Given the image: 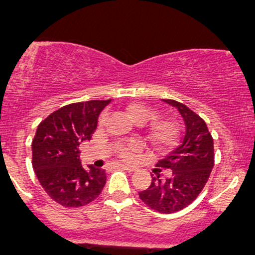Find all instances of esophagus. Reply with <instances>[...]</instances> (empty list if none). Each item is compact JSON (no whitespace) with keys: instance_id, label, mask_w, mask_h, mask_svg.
<instances>
[{"instance_id":"obj_1","label":"esophagus","mask_w":255,"mask_h":255,"mask_svg":"<svg viewBox=\"0 0 255 255\" xmlns=\"http://www.w3.org/2000/svg\"><path fill=\"white\" fill-rule=\"evenodd\" d=\"M114 167L117 168H123V170H127V171H130V172H132V171H135L136 168L135 167H130V166H127V165H123V163H117V165L114 166Z\"/></svg>"}]
</instances>
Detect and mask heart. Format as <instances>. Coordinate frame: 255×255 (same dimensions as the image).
<instances>
[{"label":"heart","instance_id":"heart-1","mask_svg":"<svg viewBox=\"0 0 255 255\" xmlns=\"http://www.w3.org/2000/svg\"><path fill=\"white\" fill-rule=\"evenodd\" d=\"M125 113L128 117L136 124H145L148 120L155 118V112L150 108L145 107L141 103H131L125 108ZM105 117L102 118V122H104ZM148 136L151 141L155 143L157 147L167 148L171 147L173 143H176L178 138V125L171 118H158L151 122L148 127ZM141 151V145L137 142L128 143V146L122 148L120 156L123 160H131L133 156Z\"/></svg>","mask_w":255,"mask_h":255}]
</instances>
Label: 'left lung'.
Segmentation results:
<instances>
[{
	"instance_id": "1",
	"label": "left lung",
	"mask_w": 255,
	"mask_h": 255,
	"mask_svg": "<svg viewBox=\"0 0 255 255\" xmlns=\"http://www.w3.org/2000/svg\"><path fill=\"white\" fill-rule=\"evenodd\" d=\"M163 102L177 108L185 120L186 132L181 145L158 160L150 187L138 192V197L151 210L175 213L191 205L205 188L214 166L213 137L205 120L187 105L172 99ZM162 168L173 170L165 181L157 173Z\"/></svg>"
}]
</instances>
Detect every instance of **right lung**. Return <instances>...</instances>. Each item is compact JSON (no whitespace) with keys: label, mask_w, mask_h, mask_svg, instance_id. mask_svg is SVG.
<instances>
[{"label":"right lung","mask_w":255,"mask_h":255,"mask_svg":"<svg viewBox=\"0 0 255 255\" xmlns=\"http://www.w3.org/2000/svg\"><path fill=\"white\" fill-rule=\"evenodd\" d=\"M109 100L73 103L42 120L32 141V165L47 195L65 208L97 200L107 183L105 170L80 163L79 145L90 140Z\"/></svg>","instance_id":"obj_1"}]
</instances>
